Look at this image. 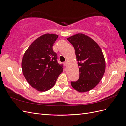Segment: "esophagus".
<instances>
[{
	"label": "esophagus",
	"instance_id": "1",
	"mask_svg": "<svg viewBox=\"0 0 126 126\" xmlns=\"http://www.w3.org/2000/svg\"><path fill=\"white\" fill-rule=\"evenodd\" d=\"M67 64H68V63H67V61H66V62H64L63 63V64H64V66H67Z\"/></svg>",
	"mask_w": 126,
	"mask_h": 126
}]
</instances>
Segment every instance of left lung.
<instances>
[{"mask_svg": "<svg viewBox=\"0 0 126 126\" xmlns=\"http://www.w3.org/2000/svg\"><path fill=\"white\" fill-rule=\"evenodd\" d=\"M73 46L79 69L78 80L71 81L75 89L86 92L93 89L101 80L105 71V60L99 45L84 34L68 38Z\"/></svg>", "mask_w": 126, "mask_h": 126, "instance_id": "left-lung-1", "label": "left lung"}]
</instances>
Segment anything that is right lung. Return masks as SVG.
Listing matches in <instances>:
<instances>
[{"label":"right lung","instance_id":"right-lung-1","mask_svg":"<svg viewBox=\"0 0 126 126\" xmlns=\"http://www.w3.org/2000/svg\"><path fill=\"white\" fill-rule=\"evenodd\" d=\"M58 36L45 34L30 45L22 60V70L29 84L40 91L51 89L63 71L52 49Z\"/></svg>","mask_w":126,"mask_h":126}]
</instances>
